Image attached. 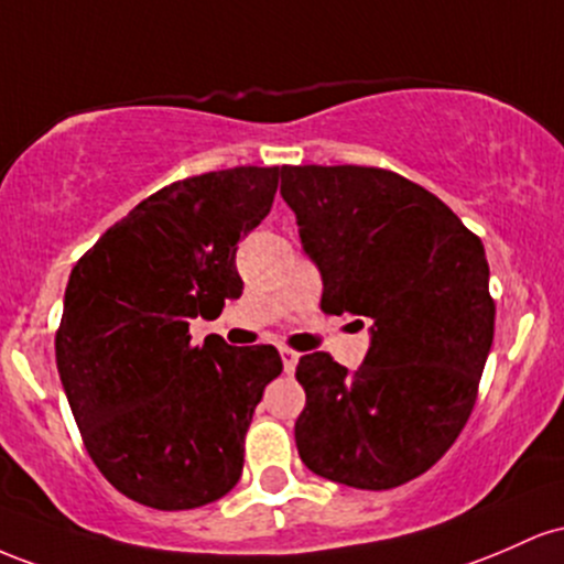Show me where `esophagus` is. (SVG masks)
<instances>
[{"instance_id": "esophagus-1", "label": "esophagus", "mask_w": 564, "mask_h": 564, "mask_svg": "<svg viewBox=\"0 0 564 564\" xmlns=\"http://www.w3.org/2000/svg\"><path fill=\"white\" fill-rule=\"evenodd\" d=\"M280 354H282L284 372H288V376H290V372L295 370V365H299V357H301V354H299V351H293V349H282Z\"/></svg>"}]
</instances>
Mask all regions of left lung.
I'll return each instance as SVG.
<instances>
[{"mask_svg": "<svg viewBox=\"0 0 564 564\" xmlns=\"http://www.w3.org/2000/svg\"><path fill=\"white\" fill-rule=\"evenodd\" d=\"M282 197L322 274V312L372 322L357 372L327 351L301 357V460L359 490L400 487L451 451L477 402L496 330L482 239L381 167H282Z\"/></svg>", "mask_w": 564, "mask_h": 564, "instance_id": "obj_1", "label": "left lung"}]
</instances>
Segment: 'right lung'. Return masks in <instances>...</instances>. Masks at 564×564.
Returning a JSON list of instances; mask_svg holds the SVG:
<instances>
[{
    "mask_svg": "<svg viewBox=\"0 0 564 564\" xmlns=\"http://www.w3.org/2000/svg\"><path fill=\"white\" fill-rule=\"evenodd\" d=\"M282 167L175 181L132 207L74 265L55 362L82 442L109 482L162 511L239 482L274 346H192L188 322L242 295L237 245L269 215Z\"/></svg>",
    "mask_w": 564,
    "mask_h": 564,
    "instance_id": "add662e5",
    "label": "right lung"
}]
</instances>
